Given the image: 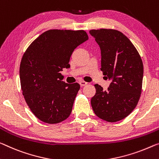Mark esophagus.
Here are the masks:
<instances>
[{"label": "esophagus", "instance_id": "1", "mask_svg": "<svg viewBox=\"0 0 159 159\" xmlns=\"http://www.w3.org/2000/svg\"><path fill=\"white\" fill-rule=\"evenodd\" d=\"M80 86L81 87H84V86H86V85L87 84V82H84V81H80Z\"/></svg>", "mask_w": 159, "mask_h": 159}]
</instances>
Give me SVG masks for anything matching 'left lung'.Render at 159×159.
<instances>
[{
    "instance_id": "8db88e82",
    "label": "left lung",
    "mask_w": 159,
    "mask_h": 159,
    "mask_svg": "<svg viewBox=\"0 0 159 159\" xmlns=\"http://www.w3.org/2000/svg\"><path fill=\"white\" fill-rule=\"evenodd\" d=\"M101 50V70L112 81L107 90L94 84L96 94L92 107L99 118L116 122L131 113L140 98L143 66L137 50L120 31L91 30Z\"/></svg>"
}]
</instances>
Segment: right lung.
Instances as JSON below:
<instances>
[{
	"mask_svg": "<svg viewBox=\"0 0 159 159\" xmlns=\"http://www.w3.org/2000/svg\"><path fill=\"white\" fill-rule=\"evenodd\" d=\"M87 40L84 30H50L24 53L20 66L21 89L29 108L40 121L57 124L71 114L80 86L63 82L60 71L70 67L73 51Z\"/></svg>",
	"mask_w": 159,
	"mask_h": 159,
	"instance_id": "1",
	"label": "right lung"
}]
</instances>
